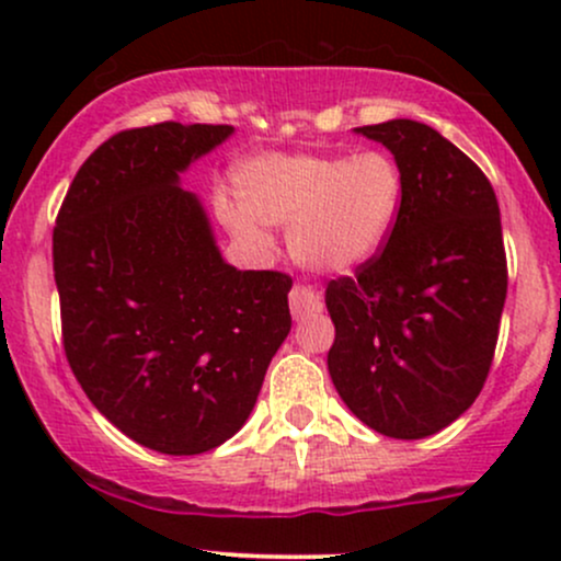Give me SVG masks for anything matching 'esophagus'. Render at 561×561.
<instances>
[{
	"label": "esophagus",
	"mask_w": 561,
	"mask_h": 561,
	"mask_svg": "<svg viewBox=\"0 0 561 561\" xmlns=\"http://www.w3.org/2000/svg\"><path fill=\"white\" fill-rule=\"evenodd\" d=\"M289 311H293L295 321L313 317V313L321 311V298L311 287L295 285L293 293H289Z\"/></svg>",
	"instance_id": "34e87169"
}]
</instances>
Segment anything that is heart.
<instances>
[{
  "label": "heart",
  "instance_id": "1",
  "mask_svg": "<svg viewBox=\"0 0 561 561\" xmlns=\"http://www.w3.org/2000/svg\"><path fill=\"white\" fill-rule=\"evenodd\" d=\"M240 203L221 199L218 216L250 248H268L272 227H287L300 266L351 274L388 244L401 218L405 179L390 152H266L237 169Z\"/></svg>",
  "mask_w": 561,
  "mask_h": 561
}]
</instances>
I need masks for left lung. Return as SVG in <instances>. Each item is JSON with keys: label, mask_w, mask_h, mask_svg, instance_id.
<instances>
[{"label": "left lung", "mask_w": 561, "mask_h": 561, "mask_svg": "<svg viewBox=\"0 0 561 561\" xmlns=\"http://www.w3.org/2000/svg\"><path fill=\"white\" fill-rule=\"evenodd\" d=\"M353 131L388 147L405 195L382 253L327 285V366L366 427L420 440L459 420L491 369L506 300L499 199L433 126L392 118Z\"/></svg>", "instance_id": "8db88e82"}]
</instances>
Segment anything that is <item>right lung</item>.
Returning <instances> with one entry per match:
<instances>
[{"label":"right lung","instance_id":"1","mask_svg":"<svg viewBox=\"0 0 561 561\" xmlns=\"http://www.w3.org/2000/svg\"><path fill=\"white\" fill-rule=\"evenodd\" d=\"M234 126L131 128L76 173L53 237L76 379L139 446L195 456L240 433L293 327L279 272L224 261L182 173Z\"/></svg>","mask_w":561,"mask_h":561}]
</instances>
